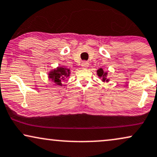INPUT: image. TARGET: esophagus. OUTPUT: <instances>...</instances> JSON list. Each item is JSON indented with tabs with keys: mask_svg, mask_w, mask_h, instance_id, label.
<instances>
[{
	"mask_svg": "<svg viewBox=\"0 0 157 157\" xmlns=\"http://www.w3.org/2000/svg\"><path fill=\"white\" fill-rule=\"evenodd\" d=\"M88 66H89V63L87 61H83L82 63V64H81V67H82V69H88Z\"/></svg>",
	"mask_w": 157,
	"mask_h": 157,
	"instance_id": "esophagus-1",
	"label": "esophagus"
}]
</instances>
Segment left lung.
<instances>
[{
  "label": "left lung",
  "instance_id": "8db88e82",
  "mask_svg": "<svg viewBox=\"0 0 157 157\" xmlns=\"http://www.w3.org/2000/svg\"><path fill=\"white\" fill-rule=\"evenodd\" d=\"M97 74L98 77L101 79L102 82H108L109 81V79L107 78V72L104 71L102 68H99V69L97 71Z\"/></svg>",
  "mask_w": 157,
  "mask_h": 157
}]
</instances>
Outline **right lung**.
Masks as SVG:
<instances>
[{
    "mask_svg": "<svg viewBox=\"0 0 157 157\" xmlns=\"http://www.w3.org/2000/svg\"><path fill=\"white\" fill-rule=\"evenodd\" d=\"M70 74V69H68L65 66H61L54 69H51L48 72V79L56 85L62 86V82L69 78Z\"/></svg>",
    "mask_w": 157,
    "mask_h": 157,
    "instance_id": "right-lung-1",
    "label": "right lung"
}]
</instances>
